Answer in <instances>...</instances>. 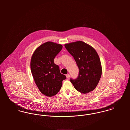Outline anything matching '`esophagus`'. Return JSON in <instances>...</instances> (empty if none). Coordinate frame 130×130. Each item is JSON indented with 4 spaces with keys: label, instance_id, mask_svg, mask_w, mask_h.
<instances>
[{
    "label": "esophagus",
    "instance_id": "esophagus-1",
    "mask_svg": "<svg viewBox=\"0 0 130 130\" xmlns=\"http://www.w3.org/2000/svg\"><path fill=\"white\" fill-rule=\"evenodd\" d=\"M66 76H67V78L68 79H69V78H70V75L69 74H67V75H66Z\"/></svg>",
    "mask_w": 130,
    "mask_h": 130
}]
</instances>
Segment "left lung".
Segmentation results:
<instances>
[{
	"mask_svg": "<svg viewBox=\"0 0 130 130\" xmlns=\"http://www.w3.org/2000/svg\"><path fill=\"white\" fill-rule=\"evenodd\" d=\"M74 58L79 69L78 77L70 80L77 91L87 93L93 91L101 78L102 68L100 57L95 50L89 44L77 41L64 44Z\"/></svg>",
	"mask_w": 130,
	"mask_h": 130,
	"instance_id": "obj_1",
	"label": "left lung"
}]
</instances>
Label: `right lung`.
Listing matches in <instances>:
<instances>
[{"mask_svg": "<svg viewBox=\"0 0 130 130\" xmlns=\"http://www.w3.org/2000/svg\"><path fill=\"white\" fill-rule=\"evenodd\" d=\"M62 48L60 44L48 41L39 46L31 58L30 69L35 82L40 92L47 96L56 95L62 80L66 79L54 63L55 57Z\"/></svg>", "mask_w": 130, "mask_h": 130, "instance_id": "obj_1", "label": "right lung"}]
</instances>
